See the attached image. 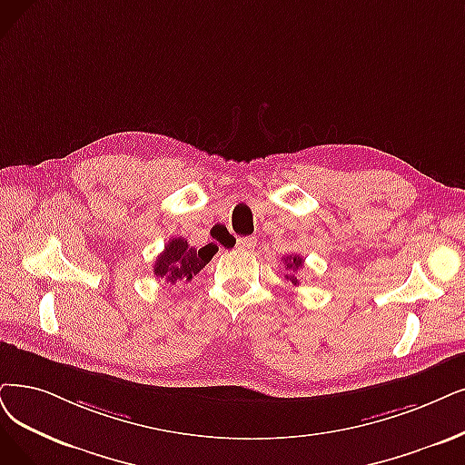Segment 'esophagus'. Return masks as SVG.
I'll return each instance as SVG.
<instances>
[{
	"label": "esophagus",
	"mask_w": 465,
	"mask_h": 465,
	"mask_svg": "<svg viewBox=\"0 0 465 465\" xmlns=\"http://www.w3.org/2000/svg\"><path fill=\"white\" fill-rule=\"evenodd\" d=\"M255 244H257L255 238H238L234 248L236 250H252V248H255Z\"/></svg>",
	"instance_id": "esophagus-1"
}]
</instances>
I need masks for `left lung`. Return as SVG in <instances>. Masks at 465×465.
Segmentation results:
<instances>
[{"label": "left lung", "mask_w": 465, "mask_h": 465, "mask_svg": "<svg viewBox=\"0 0 465 465\" xmlns=\"http://www.w3.org/2000/svg\"><path fill=\"white\" fill-rule=\"evenodd\" d=\"M284 263H286V269H288V271H293V272H295L297 269L303 267V259H302V255L292 253V255H286V257H284ZM286 278H290L292 284H300V282H297V278H295L293 274H286Z\"/></svg>", "instance_id": "8db88e82"}]
</instances>
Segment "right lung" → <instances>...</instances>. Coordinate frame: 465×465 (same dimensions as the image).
<instances>
[{
    "instance_id": "add662e5",
    "label": "right lung",
    "mask_w": 465,
    "mask_h": 465,
    "mask_svg": "<svg viewBox=\"0 0 465 465\" xmlns=\"http://www.w3.org/2000/svg\"><path fill=\"white\" fill-rule=\"evenodd\" d=\"M217 252V246L208 244L200 250L193 248L184 238H172L165 244L163 252L156 257L154 276L163 278L165 282H179L191 281L203 267L210 263V259Z\"/></svg>"
}]
</instances>
